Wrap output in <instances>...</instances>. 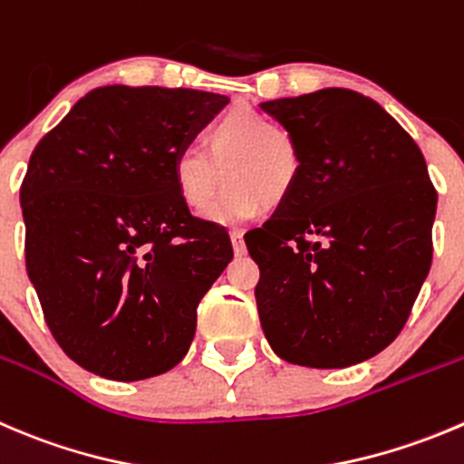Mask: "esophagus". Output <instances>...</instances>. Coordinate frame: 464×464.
I'll return each mask as SVG.
<instances>
[{"instance_id":"1","label":"esophagus","mask_w":464,"mask_h":464,"mask_svg":"<svg viewBox=\"0 0 464 464\" xmlns=\"http://www.w3.org/2000/svg\"><path fill=\"white\" fill-rule=\"evenodd\" d=\"M228 236H231V245H233V251H236V256L245 254L246 249H245V240H242V228H231Z\"/></svg>"}]
</instances>
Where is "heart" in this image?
<instances>
[{
  "label": "heart",
  "instance_id": "b5f03b06",
  "mask_svg": "<svg viewBox=\"0 0 464 464\" xmlns=\"http://www.w3.org/2000/svg\"><path fill=\"white\" fill-rule=\"evenodd\" d=\"M206 151H183L174 160V188L192 213L213 206L222 172L228 190L208 213L213 222L236 224L256 218L265 206L290 197L301 177L299 142L281 124L251 111L236 108L206 136Z\"/></svg>",
  "mask_w": 464,
  "mask_h": 464
}]
</instances>
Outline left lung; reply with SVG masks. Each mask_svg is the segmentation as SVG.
<instances>
[{"mask_svg":"<svg viewBox=\"0 0 464 464\" xmlns=\"http://www.w3.org/2000/svg\"><path fill=\"white\" fill-rule=\"evenodd\" d=\"M299 142L301 177L249 233L260 326L278 358L352 367L401 333L433 258L438 192L420 147L346 88L260 103Z\"/></svg>","mask_w":464,"mask_h":464,"instance_id":"left-lung-1","label":"left lung"}]
</instances>
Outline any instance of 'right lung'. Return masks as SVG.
<instances>
[{
  "label": "right lung",
  "mask_w": 464,
  "mask_h": 464,
  "mask_svg": "<svg viewBox=\"0 0 464 464\" xmlns=\"http://www.w3.org/2000/svg\"><path fill=\"white\" fill-rule=\"evenodd\" d=\"M227 103L201 90L103 85L31 154L26 272L49 331L83 370L142 381L190 349L197 305L233 249L222 227L183 206L172 169Z\"/></svg>",
  "instance_id": "1"
}]
</instances>
